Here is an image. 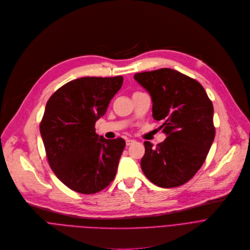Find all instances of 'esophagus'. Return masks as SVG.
<instances>
[{"instance_id": "1", "label": "esophagus", "mask_w": 250, "mask_h": 250, "mask_svg": "<svg viewBox=\"0 0 250 250\" xmlns=\"http://www.w3.org/2000/svg\"><path fill=\"white\" fill-rule=\"evenodd\" d=\"M135 143H136V141L133 140V139H127V140H126V145H127V146H130V145L135 144Z\"/></svg>"}]
</instances>
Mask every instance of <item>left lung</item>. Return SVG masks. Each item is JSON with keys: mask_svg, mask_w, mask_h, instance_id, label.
<instances>
[{"mask_svg": "<svg viewBox=\"0 0 250 250\" xmlns=\"http://www.w3.org/2000/svg\"><path fill=\"white\" fill-rule=\"evenodd\" d=\"M134 79L151 95L153 117L167 136L157 146L144 143L142 170L160 187L180 186L203 166L214 141L212 102L200 83L172 69L138 73Z\"/></svg>", "mask_w": 250, "mask_h": 250, "instance_id": "left-lung-1", "label": "left lung"}]
</instances>
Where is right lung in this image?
Returning <instances> with one entry per match:
<instances>
[{"label": "right lung", "instance_id": "1", "mask_svg": "<svg viewBox=\"0 0 250 250\" xmlns=\"http://www.w3.org/2000/svg\"><path fill=\"white\" fill-rule=\"evenodd\" d=\"M122 83V76L84 77L67 83L47 102L40 123L47 160L55 175L76 192L102 191L116 175L126 143L98 137L94 125Z\"/></svg>", "mask_w": 250, "mask_h": 250}]
</instances>
